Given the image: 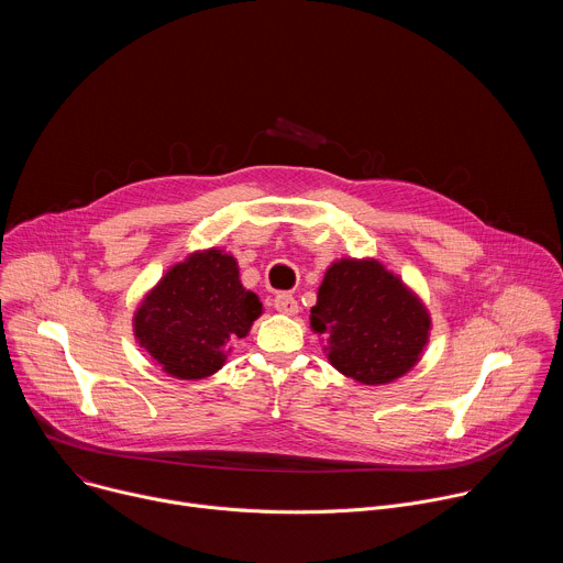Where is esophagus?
I'll list each match as a JSON object with an SVG mask.
<instances>
[{"mask_svg":"<svg viewBox=\"0 0 563 563\" xmlns=\"http://www.w3.org/2000/svg\"><path fill=\"white\" fill-rule=\"evenodd\" d=\"M274 307H276L280 313H287V316L298 313V302H296V298L289 296V294H278V296L274 298Z\"/></svg>","mask_w":563,"mask_h":563,"instance_id":"34e87169","label":"esophagus"}]
</instances>
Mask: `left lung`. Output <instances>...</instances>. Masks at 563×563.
Segmentation results:
<instances>
[{"label": "left lung", "mask_w": 563, "mask_h": 563, "mask_svg": "<svg viewBox=\"0 0 563 563\" xmlns=\"http://www.w3.org/2000/svg\"><path fill=\"white\" fill-rule=\"evenodd\" d=\"M309 325L330 363L363 385L408 374L430 339V313L378 261L341 258L325 272Z\"/></svg>", "instance_id": "left-lung-1"}]
</instances>
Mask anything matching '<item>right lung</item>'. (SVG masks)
<instances>
[{"instance_id": "1", "label": "right lung", "mask_w": 563, "mask_h": 563, "mask_svg": "<svg viewBox=\"0 0 563 563\" xmlns=\"http://www.w3.org/2000/svg\"><path fill=\"white\" fill-rule=\"evenodd\" d=\"M261 313L263 302L240 283L235 258L213 247L159 278L135 311L133 332L169 376L198 380L224 365L227 343L245 339Z\"/></svg>"}]
</instances>
